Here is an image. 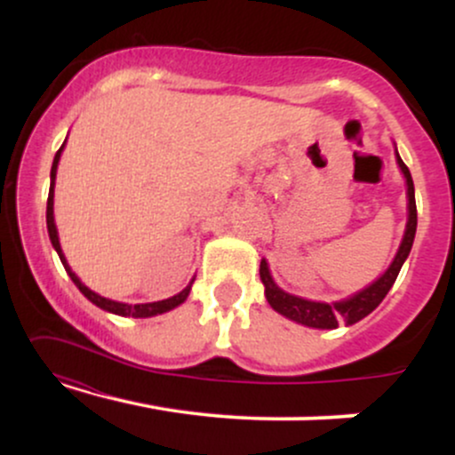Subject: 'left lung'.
<instances>
[{
    "instance_id": "8db88e82",
    "label": "left lung",
    "mask_w": 455,
    "mask_h": 455,
    "mask_svg": "<svg viewBox=\"0 0 455 455\" xmlns=\"http://www.w3.org/2000/svg\"><path fill=\"white\" fill-rule=\"evenodd\" d=\"M395 158H398L400 171L404 173L406 180V195H409V222H406L404 237H402V243L395 252L394 260H391L389 269L380 275L379 280H374L372 284L365 286L363 291L355 293L353 297L342 301H333V304H323V301H310L301 299V297L284 293L278 284H275L274 278H271L267 260H260V280L265 284V297H267L269 306L274 307L275 312H280L282 316L291 318V321L301 323L306 327L315 329H336L338 323L344 321L347 325H353V323L362 321L363 316H368L370 312L377 307L380 301L385 299V295L389 293V289L394 286L395 278H398L402 265H404L406 257H409L412 248V239H415L417 231V205H415V186H412V177L409 166L402 162V158L395 151Z\"/></svg>"
}]
</instances>
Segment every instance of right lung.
<instances>
[{
	"label": "right lung",
	"instance_id": "add662e5",
	"mask_svg": "<svg viewBox=\"0 0 455 455\" xmlns=\"http://www.w3.org/2000/svg\"><path fill=\"white\" fill-rule=\"evenodd\" d=\"M61 149H64V145H61L60 151L55 154V160H53V166H51V190H49V201H46V228H49V237H51V243H53V248L57 250V254H60L61 259V265H64V269L68 271V275H70L72 282L78 286V291H81L83 295L87 297V299L92 301V304H96L98 307H102V310L107 312H113V315H119V316H132V318H148V316H156V315H164V312L173 310L180 304H184L188 293H190L192 289V282L195 278L190 280V284L186 286L181 293H177L173 297H169V299H162V301H154V304H122V301H113V299H107V297L93 293L92 289H87L85 284H83L81 280L76 278L75 271L70 269V265H68V260L64 257V252H61V245H60V237H57V228H55V218H53V188H55V175H57V164H60V156H61Z\"/></svg>",
	"mask_w": 455,
	"mask_h": 455
}]
</instances>
